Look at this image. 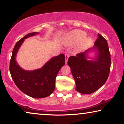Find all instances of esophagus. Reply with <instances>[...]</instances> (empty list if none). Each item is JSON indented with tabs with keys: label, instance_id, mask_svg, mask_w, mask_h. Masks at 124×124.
<instances>
[{
	"label": "esophagus",
	"instance_id": "esophagus-1",
	"mask_svg": "<svg viewBox=\"0 0 124 124\" xmlns=\"http://www.w3.org/2000/svg\"><path fill=\"white\" fill-rule=\"evenodd\" d=\"M69 56V55H68V54H65V64H67V62H68V60Z\"/></svg>",
	"mask_w": 124,
	"mask_h": 124
}]
</instances>
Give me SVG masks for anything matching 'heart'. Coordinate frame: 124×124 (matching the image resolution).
Listing matches in <instances>:
<instances>
[{
  "mask_svg": "<svg viewBox=\"0 0 124 124\" xmlns=\"http://www.w3.org/2000/svg\"><path fill=\"white\" fill-rule=\"evenodd\" d=\"M86 33L80 30H74L71 31L68 35L66 39V44L73 45L78 43L76 51L81 52L89 48L92 44L93 39L91 37H85Z\"/></svg>",
  "mask_w": 124,
  "mask_h": 124,
  "instance_id": "obj_1",
  "label": "heart"
}]
</instances>
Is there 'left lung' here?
Wrapping results in <instances>:
<instances>
[{"label":"left lung","mask_w":124,"mask_h":124,"mask_svg":"<svg viewBox=\"0 0 124 124\" xmlns=\"http://www.w3.org/2000/svg\"><path fill=\"white\" fill-rule=\"evenodd\" d=\"M94 47L69 57L68 65L76 82V90L83 94L95 92L106 82L111 68V55L107 40L98 34ZM94 52V58L88 56Z\"/></svg>","instance_id":"left-lung-1"}]
</instances>
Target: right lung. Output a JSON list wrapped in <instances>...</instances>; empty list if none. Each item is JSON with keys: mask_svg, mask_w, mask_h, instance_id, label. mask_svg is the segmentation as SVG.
I'll return each mask as SVG.
<instances>
[{"mask_svg": "<svg viewBox=\"0 0 124 124\" xmlns=\"http://www.w3.org/2000/svg\"><path fill=\"white\" fill-rule=\"evenodd\" d=\"M29 33L17 42L10 61L9 71L15 84L22 92L33 98H43L50 95L55 87V79L60 69L65 64L63 54L52 57L39 69L26 70L16 62L17 52L25 39L38 34Z\"/></svg>", "mask_w": 124, "mask_h": 124, "instance_id": "right-lung-1", "label": "right lung"}]
</instances>
